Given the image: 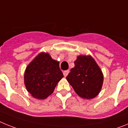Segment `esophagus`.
Instances as JSON below:
<instances>
[{
	"instance_id": "esophagus-1",
	"label": "esophagus",
	"mask_w": 128,
	"mask_h": 128,
	"mask_svg": "<svg viewBox=\"0 0 128 128\" xmlns=\"http://www.w3.org/2000/svg\"><path fill=\"white\" fill-rule=\"evenodd\" d=\"M69 73V70H65L63 72V76L65 77H66L68 75V74Z\"/></svg>"
}]
</instances>
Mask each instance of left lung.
I'll return each instance as SVG.
<instances>
[{
    "label": "left lung",
    "mask_w": 128,
    "mask_h": 128,
    "mask_svg": "<svg viewBox=\"0 0 128 128\" xmlns=\"http://www.w3.org/2000/svg\"><path fill=\"white\" fill-rule=\"evenodd\" d=\"M66 79L81 98L91 99L100 93L103 84L102 72L90 55H80Z\"/></svg>",
    "instance_id": "8db88e82"
}]
</instances>
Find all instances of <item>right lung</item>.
I'll list each match as a JSON object with an SVG mask.
<instances>
[{
  "mask_svg": "<svg viewBox=\"0 0 128 128\" xmlns=\"http://www.w3.org/2000/svg\"><path fill=\"white\" fill-rule=\"evenodd\" d=\"M63 78L59 62L53 60L48 53L42 52L26 67L24 84L33 98L42 100L53 93Z\"/></svg>",
  "mask_w": 128,
  "mask_h": 128,
  "instance_id": "1",
  "label": "right lung"
}]
</instances>
